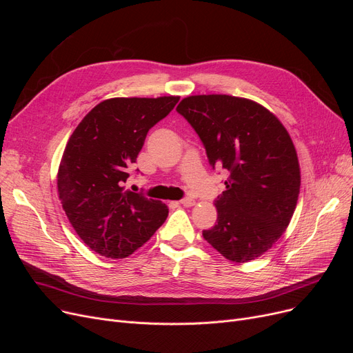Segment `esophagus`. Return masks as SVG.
I'll return each instance as SVG.
<instances>
[{"mask_svg": "<svg viewBox=\"0 0 353 353\" xmlns=\"http://www.w3.org/2000/svg\"><path fill=\"white\" fill-rule=\"evenodd\" d=\"M194 199H192V197H184V199H181L180 200V205L181 206H184V208H190V206H194Z\"/></svg>", "mask_w": 353, "mask_h": 353, "instance_id": "esophagus-1", "label": "esophagus"}]
</instances>
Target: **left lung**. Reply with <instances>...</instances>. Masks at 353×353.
I'll return each mask as SVG.
<instances>
[{
  "label": "left lung",
  "mask_w": 353,
  "mask_h": 353,
  "mask_svg": "<svg viewBox=\"0 0 353 353\" xmlns=\"http://www.w3.org/2000/svg\"><path fill=\"white\" fill-rule=\"evenodd\" d=\"M176 110L213 169L229 172L214 203L217 223L203 237L232 262L253 261L283 234L298 203L301 169L289 133L268 108L242 97L190 96Z\"/></svg>",
  "instance_id": "obj_1"
}]
</instances>
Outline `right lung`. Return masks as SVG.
Listing matches in <instances>:
<instances>
[{"label": "right lung", "instance_id": "right-lung-1", "mask_svg": "<svg viewBox=\"0 0 353 353\" xmlns=\"http://www.w3.org/2000/svg\"><path fill=\"white\" fill-rule=\"evenodd\" d=\"M180 97H117L92 108L74 130L60 163L63 209L83 242L96 253L123 259L164 223V203L124 189L130 167L154 124Z\"/></svg>", "mask_w": 353, "mask_h": 353}]
</instances>
